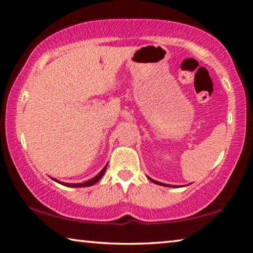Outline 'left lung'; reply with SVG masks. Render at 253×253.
Here are the masks:
<instances>
[{"instance_id":"1","label":"left lung","mask_w":253,"mask_h":253,"mask_svg":"<svg viewBox=\"0 0 253 253\" xmlns=\"http://www.w3.org/2000/svg\"><path fill=\"white\" fill-rule=\"evenodd\" d=\"M148 179H149V181H152L153 183H155V184H158V185H163V186H169V187H173L172 185H169V184H164V183L157 182V181H155V179H153V178H151V177H148Z\"/></svg>"}]
</instances>
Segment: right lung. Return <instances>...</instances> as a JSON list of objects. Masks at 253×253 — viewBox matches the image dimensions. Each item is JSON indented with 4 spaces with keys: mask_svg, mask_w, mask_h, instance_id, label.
I'll use <instances>...</instances> for the list:
<instances>
[{
    "mask_svg": "<svg viewBox=\"0 0 253 253\" xmlns=\"http://www.w3.org/2000/svg\"><path fill=\"white\" fill-rule=\"evenodd\" d=\"M106 169H107V164H106L105 168L100 170L99 174L96 175V176L93 177V178L89 179V181H85V182H84V183H75V184H72V183H63V182H60V181H58V179H55V178H52V179H53V181L57 182V183H59V184H62V185H65V186H69V187H87V186L93 185V184H96L98 181H99V179H100L102 176H104Z\"/></svg>",
    "mask_w": 253,
    "mask_h": 253,
    "instance_id": "right-lung-1",
    "label": "right lung"
}]
</instances>
